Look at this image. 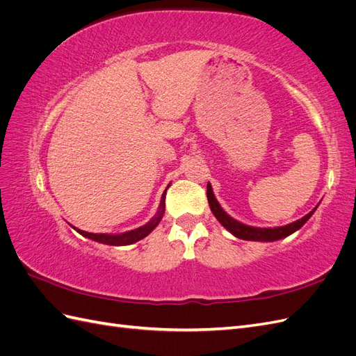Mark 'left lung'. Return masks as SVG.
<instances>
[{
    "label": "left lung",
    "mask_w": 356,
    "mask_h": 356,
    "mask_svg": "<svg viewBox=\"0 0 356 356\" xmlns=\"http://www.w3.org/2000/svg\"><path fill=\"white\" fill-rule=\"evenodd\" d=\"M207 195H208V202H209V208L212 211V213L215 215V218L220 221V224L222 225L224 229H227L233 236L243 241H257V242H275L279 239H284L286 236L293 234L294 232H297L298 229L303 227L306 224V221L314 215V212L316 211V207L312 209L307 215H305L303 218H300L294 222H289L286 225H281V227H254V225H248L243 224L238 220H234L233 217L225 212L221 204L218 203L217 197L213 196V191H212V186L211 182H208V187H207Z\"/></svg>",
    "instance_id": "left-lung-1"
}]
</instances>
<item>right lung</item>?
<instances>
[{"label":"right lung","instance_id":"1","mask_svg":"<svg viewBox=\"0 0 356 356\" xmlns=\"http://www.w3.org/2000/svg\"><path fill=\"white\" fill-rule=\"evenodd\" d=\"M169 187V186H168ZM165 199H166V190L163 191V195H161V199H160V204H159V209L156 212L154 217L149 220L147 224L141 225V227H138L135 230H131V232H124V233H118V234H106V233H89V232H84V230H80L77 227H74V225H71V227L79 232L81 236H84V238L88 239H92L95 242H99V243H104V245H113V246H124V245H132L138 241L144 239L145 236H148L149 233H152L159 222L161 221V218H163V213H165Z\"/></svg>","mask_w":356,"mask_h":356}]
</instances>
